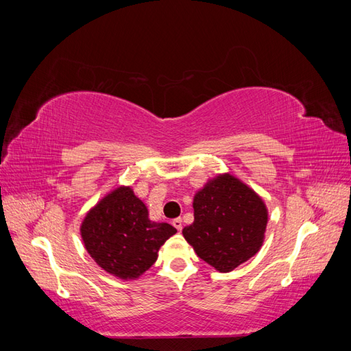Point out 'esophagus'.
I'll list each match as a JSON object with an SVG mask.
<instances>
[{
	"instance_id": "esophagus-1",
	"label": "esophagus",
	"mask_w": 351,
	"mask_h": 351,
	"mask_svg": "<svg viewBox=\"0 0 351 351\" xmlns=\"http://www.w3.org/2000/svg\"><path fill=\"white\" fill-rule=\"evenodd\" d=\"M173 226L177 228V231H182V228H183V219L182 218H176L173 221Z\"/></svg>"
}]
</instances>
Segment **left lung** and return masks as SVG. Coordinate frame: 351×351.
I'll return each instance as SVG.
<instances>
[{
    "instance_id": "1",
    "label": "left lung",
    "mask_w": 351,
    "mask_h": 351,
    "mask_svg": "<svg viewBox=\"0 0 351 351\" xmlns=\"http://www.w3.org/2000/svg\"><path fill=\"white\" fill-rule=\"evenodd\" d=\"M195 221L183 236L197 256L230 272L256 254L263 243L268 210L253 190L231 174L205 184L193 199Z\"/></svg>"
}]
</instances>
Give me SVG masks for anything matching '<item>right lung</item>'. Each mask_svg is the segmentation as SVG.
Masks as SVG:
<instances>
[{
  "label": "right lung",
  "mask_w": 351,
  "mask_h": 351,
  "mask_svg": "<svg viewBox=\"0 0 351 351\" xmlns=\"http://www.w3.org/2000/svg\"><path fill=\"white\" fill-rule=\"evenodd\" d=\"M130 187H117L84 217L80 234L92 259L108 274L134 280L158 259V250L177 230L154 222Z\"/></svg>",
  "instance_id": "obj_1"
}]
</instances>
